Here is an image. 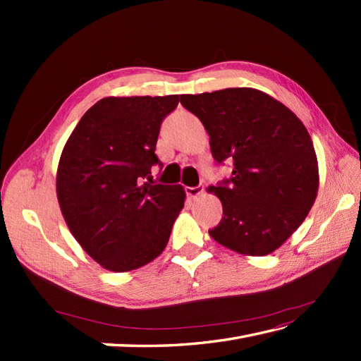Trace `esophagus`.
<instances>
[{"instance_id": "obj_1", "label": "esophagus", "mask_w": 361, "mask_h": 361, "mask_svg": "<svg viewBox=\"0 0 361 361\" xmlns=\"http://www.w3.org/2000/svg\"><path fill=\"white\" fill-rule=\"evenodd\" d=\"M203 190H204V186H203V185H197V186H194V188H186V194H188L190 198H195V197H198L200 194H203Z\"/></svg>"}]
</instances>
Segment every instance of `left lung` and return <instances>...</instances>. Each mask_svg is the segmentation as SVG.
Segmentation results:
<instances>
[{"mask_svg":"<svg viewBox=\"0 0 361 361\" xmlns=\"http://www.w3.org/2000/svg\"><path fill=\"white\" fill-rule=\"evenodd\" d=\"M180 99L204 126L216 163L233 164L231 178L208 189L224 206L211 237L242 255H270L315 203L318 161L307 128L286 105L255 88Z\"/></svg>","mask_w":361,"mask_h":361,"instance_id":"1","label":"left lung"}]
</instances>
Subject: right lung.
<instances>
[{"instance_id": "right-lung-1", "label": "right lung", "mask_w": 361, "mask_h": 361, "mask_svg": "<svg viewBox=\"0 0 361 361\" xmlns=\"http://www.w3.org/2000/svg\"><path fill=\"white\" fill-rule=\"evenodd\" d=\"M178 94L105 97L83 114L57 169V198L70 231L110 271L158 257L185 206L180 185H159L152 167L161 122Z\"/></svg>"}]
</instances>
